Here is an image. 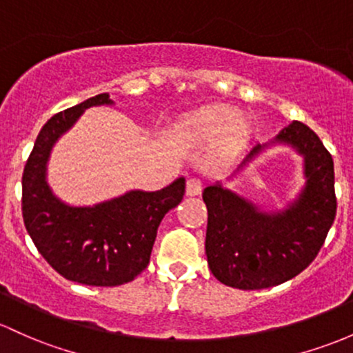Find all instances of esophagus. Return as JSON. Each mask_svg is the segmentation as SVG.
<instances>
[{"instance_id": "1", "label": "esophagus", "mask_w": 353, "mask_h": 353, "mask_svg": "<svg viewBox=\"0 0 353 353\" xmlns=\"http://www.w3.org/2000/svg\"><path fill=\"white\" fill-rule=\"evenodd\" d=\"M202 188H203V183L200 178H188L187 180V195L188 196L200 195Z\"/></svg>"}]
</instances>
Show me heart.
Instances as JSON below:
<instances>
[{
    "mask_svg": "<svg viewBox=\"0 0 353 353\" xmlns=\"http://www.w3.org/2000/svg\"><path fill=\"white\" fill-rule=\"evenodd\" d=\"M183 131L192 141L212 143V157L217 160L236 157L249 136L239 111L227 105H215L196 112L183 124Z\"/></svg>",
    "mask_w": 353,
    "mask_h": 353,
    "instance_id": "obj_1",
    "label": "heart"
}]
</instances>
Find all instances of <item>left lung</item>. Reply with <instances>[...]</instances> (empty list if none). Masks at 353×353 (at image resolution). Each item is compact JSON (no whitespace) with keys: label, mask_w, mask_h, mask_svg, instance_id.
<instances>
[{"label":"left lung","mask_w":353,"mask_h":353,"mask_svg":"<svg viewBox=\"0 0 353 353\" xmlns=\"http://www.w3.org/2000/svg\"><path fill=\"white\" fill-rule=\"evenodd\" d=\"M272 143L291 145L305 158L306 185L286 210H257L221 183L202 195L208 210V268L219 281L239 290H263L298 276L313 263L335 221L333 158L316 132L293 121ZM264 146H254L239 170Z\"/></svg>","instance_id":"left-lung-1"}]
</instances>
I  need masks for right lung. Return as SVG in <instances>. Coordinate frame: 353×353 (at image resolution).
Listing matches in <instances>:
<instances>
[{
  "instance_id": "obj_1",
  "label": "right lung",
  "mask_w": 353,
  "mask_h": 353,
  "mask_svg": "<svg viewBox=\"0 0 353 353\" xmlns=\"http://www.w3.org/2000/svg\"><path fill=\"white\" fill-rule=\"evenodd\" d=\"M104 104H112L109 94L50 117L21 178L23 222L33 244L59 274L87 286H119L145 271L158 225L185 195V178H178L158 192L131 190L94 207H70L57 199L47 183L52 146L87 108Z\"/></svg>"
}]
</instances>
